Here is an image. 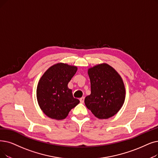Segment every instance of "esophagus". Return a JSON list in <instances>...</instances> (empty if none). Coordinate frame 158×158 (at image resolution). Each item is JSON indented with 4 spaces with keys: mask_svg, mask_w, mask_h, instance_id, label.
<instances>
[{
    "mask_svg": "<svg viewBox=\"0 0 158 158\" xmlns=\"http://www.w3.org/2000/svg\"><path fill=\"white\" fill-rule=\"evenodd\" d=\"M80 102H81V103H83L84 102V100H85V98L84 97H82L81 98H80Z\"/></svg>",
    "mask_w": 158,
    "mask_h": 158,
    "instance_id": "1",
    "label": "esophagus"
}]
</instances>
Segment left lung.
I'll return each instance as SVG.
<instances>
[{
	"instance_id": "left-lung-1",
	"label": "left lung",
	"mask_w": 158,
	"mask_h": 158,
	"mask_svg": "<svg viewBox=\"0 0 158 158\" xmlns=\"http://www.w3.org/2000/svg\"><path fill=\"white\" fill-rule=\"evenodd\" d=\"M91 94L85 103L96 118L108 119L117 114L124 104L125 87L121 75L106 63L88 68Z\"/></svg>"
}]
</instances>
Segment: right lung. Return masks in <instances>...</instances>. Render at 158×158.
Here are the masks:
<instances>
[{
	"label": "right lung",
	"instance_id": "add662e5",
	"mask_svg": "<svg viewBox=\"0 0 158 158\" xmlns=\"http://www.w3.org/2000/svg\"><path fill=\"white\" fill-rule=\"evenodd\" d=\"M77 70V66L59 63L50 66L40 77L37 99L41 110L48 117L64 119L79 103V100L73 97L72 90L68 87Z\"/></svg>",
	"mask_w": 158,
	"mask_h": 158
}]
</instances>
